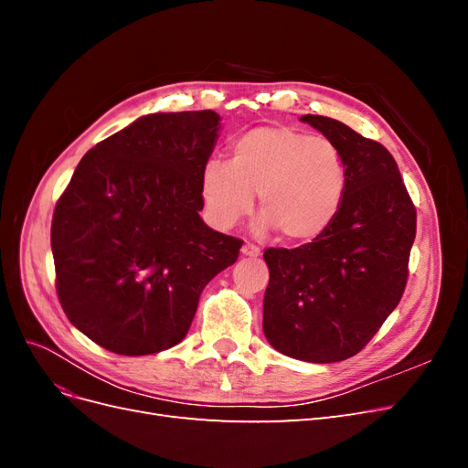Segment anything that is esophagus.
Returning a JSON list of instances; mask_svg holds the SVG:
<instances>
[{"label": "esophagus", "mask_w": 468, "mask_h": 468, "mask_svg": "<svg viewBox=\"0 0 468 468\" xmlns=\"http://www.w3.org/2000/svg\"><path fill=\"white\" fill-rule=\"evenodd\" d=\"M239 251H242V256H248V258H260L261 256V250L258 246H253V244H244Z\"/></svg>", "instance_id": "34e87169"}]
</instances>
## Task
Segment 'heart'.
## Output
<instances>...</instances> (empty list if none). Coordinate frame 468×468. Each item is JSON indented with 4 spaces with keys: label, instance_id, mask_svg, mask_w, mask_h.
Wrapping results in <instances>:
<instances>
[{
    "label": "heart",
    "instance_id": "heart-1",
    "mask_svg": "<svg viewBox=\"0 0 468 468\" xmlns=\"http://www.w3.org/2000/svg\"><path fill=\"white\" fill-rule=\"evenodd\" d=\"M347 191L342 154L294 126H256L230 146V162L208 160L201 195L208 220L232 229L260 195L261 232L277 229L287 242H313L330 229Z\"/></svg>",
    "mask_w": 468,
    "mask_h": 468
}]
</instances>
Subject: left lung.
<instances>
[{"instance_id":"8db88e82","label":"left lung","mask_w":468,"mask_h":468,"mask_svg":"<svg viewBox=\"0 0 468 468\" xmlns=\"http://www.w3.org/2000/svg\"><path fill=\"white\" fill-rule=\"evenodd\" d=\"M301 121L342 154L347 191L320 238L294 250H265L263 332L289 357L335 363L359 353L399 306L416 238V207L385 146L330 117Z\"/></svg>"}]
</instances>
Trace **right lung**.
<instances>
[{
    "mask_svg": "<svg viewBox=\"0 0 468 468\" xmlns=\"http://www.w3.org/2000/svg\"><path fill=\"white\" fill-rule=\"evenodd\" d=\"M215 111L152 112L95 144L56 203L50 244L68 320L119 356H150L187 335L207 282L242 239L208 229L201 174Z\"/></svg>",
    "mask_w": 468,
    "mask_h": 468,
    "instance_id": "right-lung-1",
    "label": "right lung"
}]
</instances>
